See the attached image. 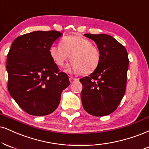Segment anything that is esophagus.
<instances>
[{
  "mask_svg": "<svg viewBox=\"0 0 149 149\" xmlns=\"http://www.w3.org/2000/svg\"><path fill=\"white\" fill-rule=\"evenodd\" d=\"M69 80H70V82H71V83H73V82H74L75 81H76L77 79H76V78H73V77H70Z\"/></svg>",
  "mask_w": 149,
  "mask_h": 149,
  "instance_id": "1",
  "label": "esophagus"
}]
</instances>
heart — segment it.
<instances>
[{
	"instance_id": "obj_1",
	"label": "heart",
	"mask_w": 149,
	"mask_h": 149,
	"mask_svg": "<svg viewBox=\"0 0 149 149\" xmlns=\"http://www.w3.org/2000/svg\"><path fill=\"white\" fill-rule=\"evenodd\" d=\"M49 53L55 63L60 67L70 57L72 62L69 69L73 73L82 72L83 74L92 73L97 68L101 58L97 46L81 35L64 37L61 44L51 46Z\"/></svg>"
}]
</instances>
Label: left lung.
Returning a JSON list of instances; mask_svg holds the SVG:
<instances>
[{
	"label": "left lung",
	"mask_w": 149,
	"mask_h": 149,
	"mask_svg": "<svg viewBox=\"0 0 149 149\" xmlns=\"http://www.w3.org/2000/svg\"><path fill=\"white\" fill-rule=\"evenodd\" d=\"M94 40L100 51L97 68L80 80L81 100L87 113L108 115L117 108L126 92L129 60L126 48L110 35L85 34Z\"/></svg>",
	"instance_id": "1"
}]
</instances>
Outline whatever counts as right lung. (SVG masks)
<instances>
[{
	"label": "right lung",
	"instance_id": "1",
	"mask_svg": "<svg viewBox=\"0 0 149 149\" xmlns=\"http://www.w3.org/2000/svg\"><path fill=\"white\" fill-rule=\"evenodd\" d=\"M62 34L55 30L35 31L14 39L7 57L8 88L19 107L33 116L51 114L61 94L70 85L60 72L49 48Z\"/></svg>",
	"mask_w": 149,
	"mask_h": 149
}]
</instances>
